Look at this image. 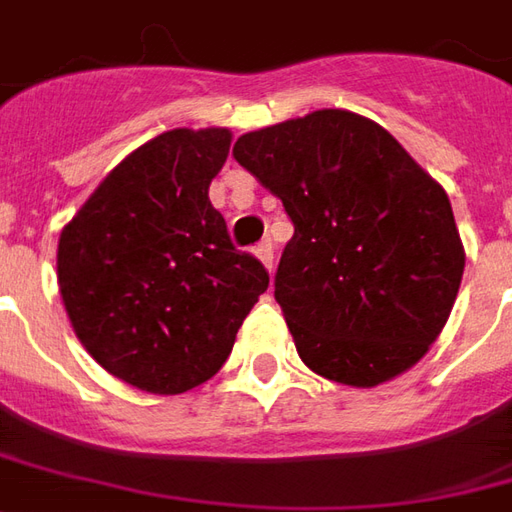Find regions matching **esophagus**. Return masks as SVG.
Returning <instances> with one entry per match:
<instances>
[{"mask_svg": "<svg viewBox=\"0 0 512 512\" xmlns=\"http://www.w3.org/2000/svg\"><path fill=\"white\" fill-rule=\"evenodd\" d=\"M253 253H256V256L262 259L264 267L273 273V242H270V239H264V242H259V245H256V250H253Z\"/></svg>", "mask_w": 512, "mask_h": 512, "instance_id": "34e87169", "label": "esophagus"}]
</instances>
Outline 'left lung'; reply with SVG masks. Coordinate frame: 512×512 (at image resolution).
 I'll return each instance as SVG.
<instances>
[{
    "mask_svg": "<svg viewBox=\"0 0 512 512\" xmlns=\"http://www.w3.org/2000/svg\"><path fill=\"white\" fill-rule=\"evenodd\" d=\"M234 158L295 225L276 301L306 368L351 387L410 370L463 281L443 186L382 125L340 108L245 133Z\"/></svg>",
    "mask_w": 512,
    "mask_h": 512,
    "instance_id": "8db88e82",
    "label": "left lung"
}]
</instances>
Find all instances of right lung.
<instances>
[{"instance_id":"add662e5","label":"right lung","mask_w":512,"mask_h":512,"mask_svg":"<svg viewBox=\"0 0 512 512\" xmlns=\"http://www.w3.org/2000/svg\"><path fill=\"white\" fill-rule=\"evenodd\" d=\"M228 128H175L119 161L58 242V287L77 340L102 368L155 396L225 365L267 290L209 200Z\"/></svg>"}]
</instances>
